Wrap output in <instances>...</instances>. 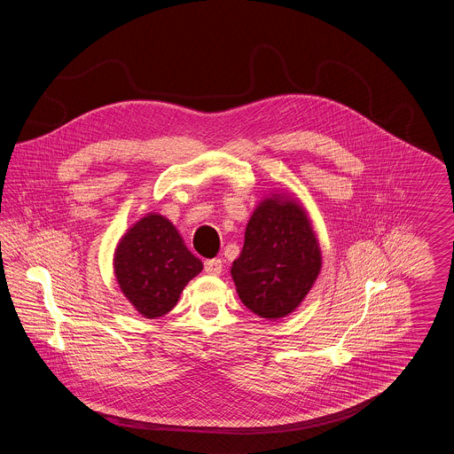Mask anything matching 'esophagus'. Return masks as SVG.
Here are the masks:
<instances>
[{
    "label": "esophagus",
    "mask_w": 454,
    "mask_h": 454,
    "mask_svg": "<svg viewBox=\"0 0 454 454\" xmlns=\"http://www.w3.org/2000/svg\"><path fill=\"white\" fill-rule=\"evenodd\" d=\"M204 270L209 276H219L223 272V262L219 259L206 260L204 262Z\"/></svg>",
    "instance_id": "1"
}]
</instances>
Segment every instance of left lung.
<instances>
[{
	"mask_svg": "<svg viewBox=\"0 0 454 454\" xmlns=\"http://www.w3.org/2000/svg\"><path fill=\"white\" fill-rule=\"evenodd\" d=\"M320 269L322 252L306 211L281 194L263 199L231 267L241 302L260 318H284L301 304Z\"/></svg>",
	"mask_w": 454,
	"mask_h": 454,
	"instance_id": "1",
	"label": "left lung"
}]
</instances>
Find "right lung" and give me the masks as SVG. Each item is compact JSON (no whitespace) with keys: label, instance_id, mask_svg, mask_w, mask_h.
I'll use <instances>...</instances> for the list:
<instances>
[{"label":"right lung","instance_id":"right-lung-1","mask_svg":"<svg viewBox=\"0 0 454 454\" xmlns=\"http://www.w3.org/2000/svg\"><path fill=\"white\" fill-rule=\"evenodd\" d=\"M114 270L121 291L146 318L167 315L187 282L202 270L176 228L161 215L141 217L121 238Z\"/></svg>","mask_w":454,"mask_h":454}]
</instances>
